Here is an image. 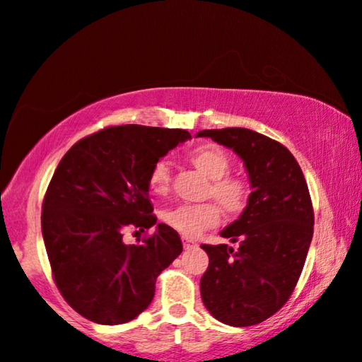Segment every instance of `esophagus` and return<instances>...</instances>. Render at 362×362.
Returning a JSON list of instances; mask_svg holds the SVG:
<instances>
[{
	"label": "esophagus",
	"instance_id": "esophagus-1",
	"mask_svg": "<svg viewBox=\"0 0 362 362\" xmlns=\"http://www.w3.org/2000/svg\"><path fill=\"white\" fill-rule=\"evenodd\" d=\"M182 242H184V248H192V247H195V245H197L194 240H190V238H187V237L182 238Z\"/></svg>",
	"mask_w": 362,
	"mask_h": 362
}]
</instances>
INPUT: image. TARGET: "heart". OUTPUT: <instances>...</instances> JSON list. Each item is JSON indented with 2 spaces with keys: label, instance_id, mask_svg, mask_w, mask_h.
Returning a JSON list of instances; mask_svg holds the SVG:
<instances>
[{
  "label": "heart",
  "instance_id": "1",
  "mask_svg": "<svg viewBox=\"0 0 362 362\" xmlns=\"http://www.w3.org/2000/svg\"><path fill=\"white\" fill-rule=\"evenodd\" d=\"M190 162L197 170L211 180L210 192L214 199L228 214H238L248 199V185L240 177L226 175L230 170V157L216 146H202L190 152ZM170 184V172L165 162H157L148 173V189L163 194ZM163 220L173 230L187 238L199 237L202 231L218 223L220 211L214 204L177 205L167 210Z\"/></svg>",
  "mask_w": 362,
  "mask_h": 362
}]
</instances>
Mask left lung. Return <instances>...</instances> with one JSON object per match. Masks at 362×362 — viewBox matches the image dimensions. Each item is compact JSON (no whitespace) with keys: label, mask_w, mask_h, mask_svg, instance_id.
Here are the masks:
<instances>
[{"label":"left lung","mask_w":362,"mask_h":362,"mask_svg":"<svg viewBox=\"0 0 362 362\" xmlns=\"http://www.w3.org/2000/svg\"><path fill=\"white\" fill-rule=\"evenodd\" d=\"M197 137L237 153L252 189L242 215L220 231L240 247L202 245L210 258L202 301L225 325H258L285 305L305 267L315 225L305 175L285 146L250 129H209Z\"/></svg>","instance_id":"obj_1"}]
</instances>
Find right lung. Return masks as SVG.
Returning a JSON list of instances; mask_svg holds the SVG:
<instances>
[{"label":"right lung","instance_id":"add662e5","mask_svg":"<svg viewBox=\"0 0 362 362\" xmlns=\"http://www.w3.org/2000/svg\"><path fill=\"white\" fill-rule=\"evenodd\" d=\"M189 139L184 129L117 125L84 137L61 158L41 230L56 285L86 320L114 326L137 317L153 300L158 274L182 253L180 237L165 223L137 245H125L122 233L157 223L148 173Z\"/></svg>","mask_w":362,"mask_h":362}]
</instances>
